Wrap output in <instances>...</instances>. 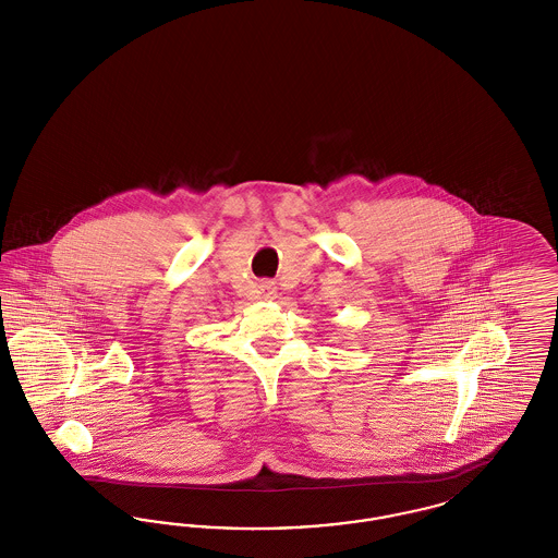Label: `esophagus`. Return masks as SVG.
I'll list each match as a JSON object with an SVG mask.
<instances>
[{"mask_svg": "<svg viewBox=\"0 0 558 558\" xmlns=\"http://www.w3.org/2000/svg\"><path fill=\"white\" fill-rule=\"evenodd\" d=\"M259 292H262V296H264V299H271V296L276 294V287H274V282L266 280V282H262V284H259Z\"/></svg>", "mask_w": 558, "mask_h": 558, "instance_id": "1", "label": "esophagus"}]
</instances>
